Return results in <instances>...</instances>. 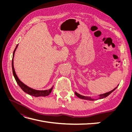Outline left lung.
<instances>
[{
  "label": "left lung",
  "mask_w": 132,
  "mask_h": 132,
  "mask_svg": "<svg viewBox=\"0 0 132 132\" xmlns=\"http://www.w3.org/2000/svg\"><path fill=\"white\" fill-rule=\"evenodd\" d=\"M117 86L116 87H115V88H114V89H113L111 91L108 92V93H105V94H103L100 95H99V97H98V98H99V99H101V98H105V97H106L108 96H109L110 94H111L112 93V92H113L114 90H115L116 89H117ZM75 95H76V96H78L79 98H81V99H84V100H90V101H94V100H97V99H94V98H91V97H90L84 96H82V95H80L79 94L77 93V92H75Z\"/></svg>",
  "instance_id": "obj_1"
}]
</instances>
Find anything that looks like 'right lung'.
<instances>
[{"mask_svg":"<svg viewBox=\"0 0 132 132\" xmlns=\"http://www.w3.org/2000/svg\"><path fill=\"white\" fill-rule=\"evenodd\" d=\"M18 45H17V46H16L15 49L14 50V51L13 52V59H12V69H13V75L14 77L16 80V81L18 83V84L19 85V86L21 87V89L25 92L26 93L30 95H32L33 96H35V97H39V96H47L49 95L50 94V93H51L52 90L53 89V87H52L51 89H49V90H35L34 89H32L31 87L27 86V85H26L25 84H23L22 82H21L20 80L18 78V76L15 73V71L14 69V54L15 52V51L16 50V48H18Z\"/></svg>","mask_w":132,"mask_h":132,"instance_id":"right-lung-1","label":"right lung"}]
</instances>
